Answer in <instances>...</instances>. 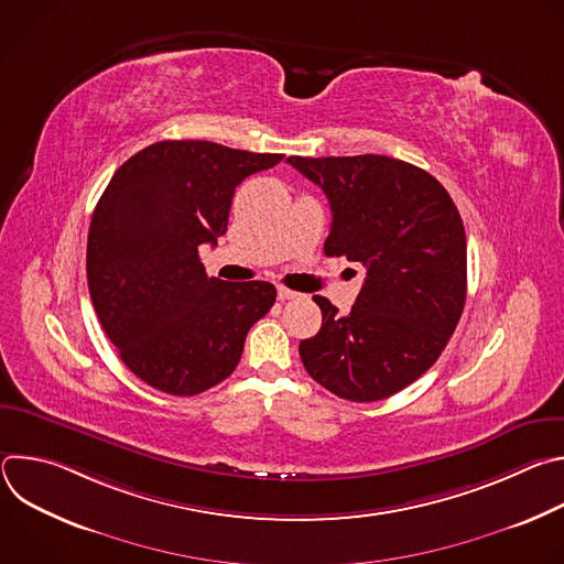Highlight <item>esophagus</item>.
Returning <instances> with one entry per match:
<instances>
[{"instance_id": "esophagus-1", "label": "esophagus", "mask_w": 564, "mask_h": 564, "mask_svg": "<svg viewBox=\"0 0 564 564\" xmlns=\"http://www.w3.org/2000/svg\"><path fill=\"white\" fill-rule=\"evenodd\" d=\"M276 294H279L281 301H290V299H296V296H299V292H292V290H288V288H283V285H279Z\"/></svg>"}]
</instances>
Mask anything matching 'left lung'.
Returning <instances> with one entry per match:
<instances>
[{
  "label": "left lung",
  "mask_w": 564,
  "mask_h": 564,
  "mask_svg": "<svg viewBox=\"0 0 564 564\" xmlns=\"http://www.w3.org/2000/svg\"><path fill=\"white\" fill-rule=\"evenodd\" d=\"M288 163L330 200L326 254L366 268L346 316L314 296L324 321L299 344L301 361L341 399H386L420 379L457 328L466 301L462 216L437 178L404 160L364 153Z\"/></svg>",
  "instance_id": "1"
}]
</instances>
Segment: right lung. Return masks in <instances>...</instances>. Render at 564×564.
I'll return each mask as SVG.
<instances>
[{
	"label": "right lung",
	"mask_w": 564,
	"mask_h": 564,
	"mask_svg": "<svg viewBox=\"0 0 564 564\" xmlns=\"http://www.w3.org/2000/svg\"><path fill=\"white\" fill-rule=\"evenodd\" d=\"M281 160L163 140L131 155L100 196L87 240L89 294L120 359L151 388L192 397L227 379L274 305L268 281L207 276L198 248L227 231L234 189Z\"/></svg>",
	"instance_id": "add662e5"
}]
</instances>
